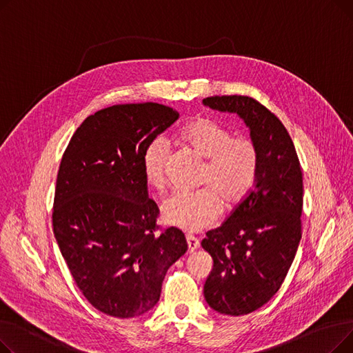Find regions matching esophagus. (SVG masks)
Wrapping results in <instances>:
<instances>
[{"instance_id": "obj_1", "label": "esophagus", "mask_w": 353, "mask_h": 353, "mask_svg": "<svg viewBox=\"0 0 353 353\" xmlns=\"http://www.w3.org/2000/svg\"><path fill=\"white\" fill-rule=\"evenodd\" d=\"M186 240H188V246H189V252H194L197 248H199V239L192 236V234H188L186 236Z\"/></svg>"}]
</instances>
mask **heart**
I'll use <instances>...</instances> for the list:
<instances>
[{
  "mask_svg": "<svg viewBox=\"0 0 353 353\" xmlns=\"http://www.w3.org/2000/svg\"><path fill=\"white\" fill-rule=\"evenodd\" d=\"M179 141L200 159L205 169L196 192H174L161 206L167 225L186 232L210 226L221 213V200L232 208L253 189L259 170V153L249 137H232V132L210 119L199 117L181 128ZM170 148L163 137L147 144L141 156V169L148 186L160 190L165 183Z\"/></svg>",
  "mask_w": 353,
  "mask_h": 353,
  "instance_id": "heart-1",
  "label": "heart"
}]
</instances>
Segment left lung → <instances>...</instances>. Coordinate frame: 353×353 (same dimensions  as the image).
<instances>
[{"label":"left lung","instance_id":"left-lung-1","mask_svg":"<svg viewBox=\"0 0 353 353\" xmlns=\"http://www.w3.org/2000/svg\"><path fill=\"white\" fill-rule=\"evenodd\" d=\"M203 104L236 113L259 153L253 189L201 240L213 259L206 302L219 313L242 316L273 298L292 266L302 237V170L288 130L263 104L248 96H214Z\"/></svg>","mask_w":353,"mask_h":353}]
</instances>
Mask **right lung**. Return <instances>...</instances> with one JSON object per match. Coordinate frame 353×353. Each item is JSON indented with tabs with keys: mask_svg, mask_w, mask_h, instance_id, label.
<instances>
[{
	"mask_svg": "<svg viewBox=\"0 0 353 353\" xmlns=\"http://www.w3.org/2000/svg\"><path fill=\"white\" fill-rule=\"evenodd\" d=\"M179 119L157 103L117 104L72 134L55 186L52 230L84 298L110 316L136 318L156 306L169 268L188 250L183 232L156 234L141 156Z\"/></svg>",
	"mask_w": 353,
	"mask_h": 353,
	"instance_id": "1",
	"label": "right lung"
}]
</instances>
